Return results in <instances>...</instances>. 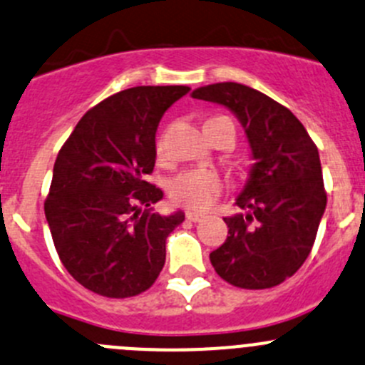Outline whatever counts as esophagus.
<instances>
[{
    "label": "esophagus",
    "mask_w": 365,
    "mask_h": 365,
    "mask_svg": "<svg viewBox=\"0 0 365 365\" xmlns=\"http://www.w3.org/2000/svg\"><path fill=\"white\" fill-rule=\"evenodd\" d=\"M186 218H188L190 222H199L200 218H202V213H197V211L188 210L186 211Z\"/></svg>",
    "instance_id": "obj_1"
}]
</instances>
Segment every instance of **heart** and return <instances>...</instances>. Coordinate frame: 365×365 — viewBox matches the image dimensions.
<instances>
[{"mask_svg":"<svg viewBox=\"0 0 365 365\" xmlns=\"http://www.w3.org/2000/svg\"><path fill=\"white\" fill-rule=\"evenodd\" d=\"M159 155L163 154V143H158ZM222 192L220 177L210 170H192L177 177L170 185V195L180 206L190 210H206Z\"/></svg>","mask_w":365,"mask_h":365,"instance_id":"b5f03b06","label":"heart"}]
</instances>
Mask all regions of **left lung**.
<instances>
[{"label":"left lung","instance_id":"left-lung-1","mask_svg":"<svg viewBox=\"0 0 365 365\" xmlns=\"http://www.w3.org/2000/svg\"><path fill=\"white\" fill-rule=\"evenodd\" d=\"M192 96L237 116L255 161L235 199L245 213L224 218L227 238L210 255L211 265L240 289L276 287L308 258L324 215L317 147L287 107L249 86L218 82Z\"/></svg>","mask_w":365,"mask_h":365}]
</instances>
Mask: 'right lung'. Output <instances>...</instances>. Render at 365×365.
Wrapping results in <instances>:
<instances>
[{
  "label": "right lung",
  "instance_id": "add662e5",
  "mask_svg": "<svg viewBox=\"0 0 365 365\" xmlns=\"http://www.w3.org/2000/svg\"><path fill=\"white\" fill-rule=\"evenodd\" d=\"M188 86H140L82 116L53 166L44 215L62 265L106 297L150 289L166 259V237L182 211L154 213L163 192L145 177L155 165V130ZM140 205H145L141 210Z\"/></svg>",
  "mask_w": 365,
  "mask_h": 365
}]
</instances>
